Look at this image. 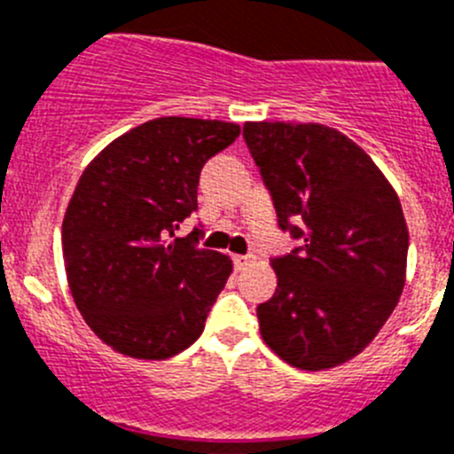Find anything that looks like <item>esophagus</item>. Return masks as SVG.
Here are the masks:
<instances>
[{
	"mask_svg": "<svg viewBox=\"0 0 454 454\" xmlns=\"http://www.w3.org/2000/svg\"><path fill=\"white\" fill-rule=\"evenodd\" d=\"M232 262H235L237 271H244V269H248L253 264V255H235Z\"/></svg>",
	"mask_w": 454,
	"mask_h": 454,
	"instance_id": "esophagus-1",
	"label": "esophagus"
}]
</instances>
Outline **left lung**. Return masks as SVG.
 Segmentation results:
<instances>
[{
    "label": "left lung",
    "instance_id": "1",
    "mask_svg": "<svg viewBox=\"0 0 454 454\" xmlns=\"http://www.w3.org/2000/svg\"><path fill=\"white\" fill-rule=\"evenodd\" d=\"M244 140L280 228L303 237V247L271 260L278 287L257 305L260 334L296 369H334L373 341L405 287L410 231L400 199L337 129L247 121Z\"/></svg>",
    "mask_w": 454,
    "mask_h": 454
}]
</instances>
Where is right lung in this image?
Here are the masks:
<instances>
[{
	"label": "right lung",
	"instance_id": "add662e5",
	"mask_svg": "<svg viewBox=\"0 0 454 454\" xmlns=\"http://www.w3.org/2000/svg\"><path fill=\"white\" fill-rule=\"evenodd\" d=\"M239 130L158 117L110 142L81 174L63 219L65 273L85 324L117 353L174 357L206 328L232 260L174 231L197 210L203 165Z\"/></svg>",
	"mask_w": 454,
	"mask_h": 454
}]
</instances>
